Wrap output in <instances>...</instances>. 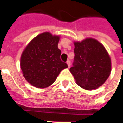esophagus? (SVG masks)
<instances>
[{
    "instance_id": "34e87169",
    "label": "esophagus",
    "mask_w": 123,
    "mask_h": 123,
    "mask_svg": "<svg viewBox=\"0 0 123 123\" xmlns=\"http://www.w3.org/2000/svg\"><path fill=\"white\" fill-rule=\"evenodd\" d=\"M67 64H68V68H70V61L69 60L67 61Z\"/></svg>"
}]
</instances>
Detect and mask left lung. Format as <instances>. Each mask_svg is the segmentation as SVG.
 <instances>
[{
  "label": "left lung",
  "mask_w": 123,
  "mask_h": 123,
  "mask_svg": "<svg viewBox=\"0 0 123 123\" xmlns=\"http://www.w3.org/2000/svg\"><path fill=\"white\" fill-rule=\"evenodd\" d=\"M74 43L75 56L70 71L81 88L87 90L97 89L111 73V62L107 51L93 38Z\"/></svg>",
  "instance_id": "left-lung-1"
}]
</instances>
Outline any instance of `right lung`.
I'll return each mask as SVG.
<instances>
[{
    "mask_svg": "<svg viewBox=\"0 0 123 123\" xmlns=\"http://www.w3.org/2000/svg\"><path fill=\"white\" fill-rule=\"evenodd\" d=\"M59 39V35L42 33L33 38L23 51L20 59L23 76L36 88L49 87L61 71L68 67L61 60Z\"/></svg>",
    "mask_w": 123,
    "mask_h": 123,
    "instance_id": "1",
    "label": "right lung"
}]
</instances>
